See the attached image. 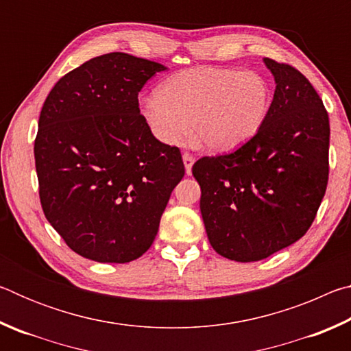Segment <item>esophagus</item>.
I'll list each match as a JSON object with an SVG mask.
<instances>
[{"label": "esophagus", "instance_id": "1", "mask_svg": "<svg viewBox=\"0 0 351 351\" xmlns=\"http://www.w3.org/2000/svg\"><path fill=\"white\" fill-rule=\"evenodd\" d=\"M182 161H184V165H186V173L190 175V173H192V167H193V164H195L193 154L184 153L182 154Z\"/></svg>", "mask_w": 351, "mask_h": 351}]
</instances>
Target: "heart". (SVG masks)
Returning a JSON list of instances; mask_svg holds the SVG:
<instances>
[{
	"label": "heart",
	"mask_w": 351,
	"mask_h": 351,
	"mask_svg": "<svg viewBox=\"0 0 351 351\" xmlns=\"http://www.w3.org/2000/svg\"><path fill=\"white\" fill-rule=\"evenodd\" d=\"M271 108L269 83L255 71L193 68L141 99V114L159 142L178 145L193 134L198 144L226 152L245 144Z\"/></svg>",
	"instance_id": "obj_1"
}]
</instances>
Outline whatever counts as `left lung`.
<instances>
[{
  "instance_id": "obj_1",
  "label": "left lung",
  "mask_w": 351,
  "mask_h": 351,
  "mask_svg": "<svg viewBox=\"0 0 351 351\" xmlns=\"http://www.w3.org/2000/svg\"><path fill=\"white\" fill-rule=\"evenodd\" d=\"M263 62L276 91L258 133L235 152L204 156L192 167L212 247L243 263L302 239L328 182L330 122L322 99L300 71Z\"/></svg>"
}]
</instances>
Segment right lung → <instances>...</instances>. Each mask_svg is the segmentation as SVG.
Returning <instances> with one entry per match:
<instances>
[{"instance_id": "right-lung-1", "label": "right lung", "mask_w": 351, "mask_h": 351, "mask_svg": "<svg viewBox=\"0 0 351 351\" xmlns=\"http://www.w3.org/2000/svg\"><path fill=\"white\" fill-rule=\"evenodd\" d=\"M165 69L110 52L63 75L45 100L34 145L41 207L82 257L139 258L182 180L180 148L154 138L139 110L142 86Z\"/></svg>"}]
</instances>
